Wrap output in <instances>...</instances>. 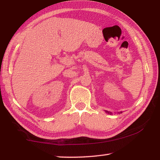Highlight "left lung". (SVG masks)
I'll use <instances>...</instances> for the list:
<instances>
[{"instance_id": "8db88e82", "label": "left lung", "mask_w": 160, "mask_h": 160, "mask_svg": "<svg viewBox=\"0 0 160 160\" xmlns=\"http://www.w3.org/2000/svg\"><path fill=\"white\" fill-rule=\"evenodd\" d=\"M105 112H106V113H109V114H112V112H108V111H105ZM121 113H122V112H121Z\"/></svg>"}]
</instances>
